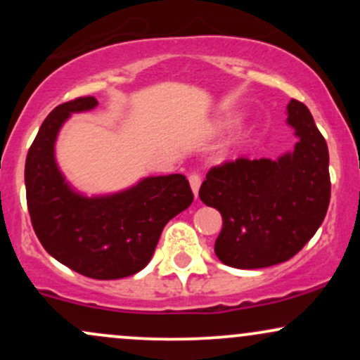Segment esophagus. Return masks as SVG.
<instances>
[{
  "label": "esophagus",
  "mask_w": 360,
  "mask_h": 360,
  "mask_svg": "<svg viewBox=\"0 0 360 360\" xmlns=\"http://www.w3.org/2000/svg\"><path fill=\"white\" fill-rule=\"evenodd\" d=\"M201 181H203V177H201L200 172H191V174H189V184H191L194 196H198V191H200Z\"/></svg>",
  "instance_id": "34e87169"
}]
</instances>
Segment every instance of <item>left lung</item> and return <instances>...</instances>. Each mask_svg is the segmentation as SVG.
Masks as SVG:
<instances>
[{"instance_id": "left-lung-1", "label": "left lung", "mask_w": 360, "mask_h": 360, "mask_svg": "<svg viewBox=\"0 0 360 360\" xmlns=\"http://www.w3.org/2000/svg\"><path fill=\"white\" fill-rule=\"evenodd\" d=\"M288 123L300 137L292 154L225 160L201 184V201L221 213L214 254L226 266L260 269L286 262L323 221L332 186L328 147L301 101H289Z\"/></svg>"}]
</instances>
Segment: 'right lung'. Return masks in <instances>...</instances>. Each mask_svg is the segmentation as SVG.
<instances>
[{"label":"right lung","mask_w":360,"mask_h":360,"mask_svg":"<svg viewBox=\"0 0 360 360\" xmlns=\"http://www.w3.org/2000/svg\"><path fill=\"white\" fill-rule=\"evenodd\" d=\"M93 96L62 103L44 120L25 162L27 206L44 249L93 279H120L142 271L169 220L193 203L183 174L147 177L128 191L82 198L69 189L53 159V142L65 118L94 108Z\"/></svg>","instance_id":"right-lung-1"}]
</instances>
